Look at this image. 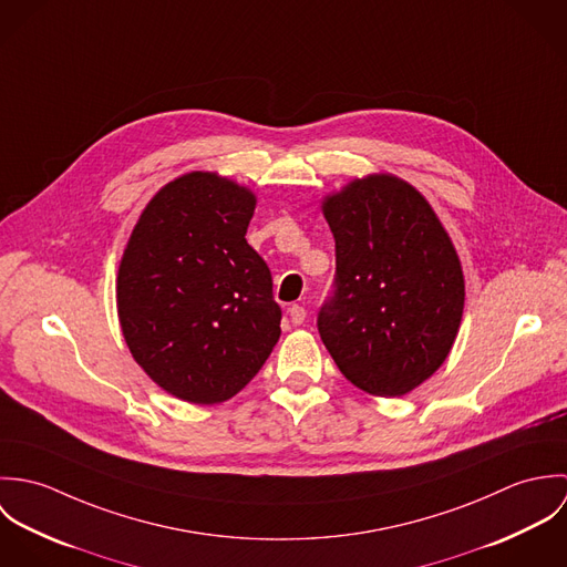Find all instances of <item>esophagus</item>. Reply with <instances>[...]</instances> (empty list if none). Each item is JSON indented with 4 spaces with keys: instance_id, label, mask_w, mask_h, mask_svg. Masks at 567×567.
I'll use <instances>...</instances> for the list:
<instances>
[{
    "instance_id": "esophagus-1",
    "label": "esophagus",
    "mask_w": 567,
    "mask_h": 567,
    "mask_svg": "<svg viewBox=\"0 0 567 567\" xmlns=\"http://www.w3.org/2000/svg\"><path fill=\"white\" fill-rule=\"evenodd\" d=\"M288 315H290V321H292L295 324H303L306 317H308L306 308H303V306H297V303L288 308Z\"/></svg>"
}]
</instances>
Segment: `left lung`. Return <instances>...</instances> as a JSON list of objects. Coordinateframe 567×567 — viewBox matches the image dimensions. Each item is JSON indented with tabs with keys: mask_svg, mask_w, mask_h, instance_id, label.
<instances>
[{
	"mask_svg": "<svg viewBox=\"0 0 567 567\" xmlns=\"http://www.w3.org/2000/svg\"><path fill=\"white\" fill-rule=\"evenodd\" d=\"M336 240V292L319 331L340 373L375 398H402L452 351L465 308L458 252L425 196L375 172L321 203Z\"/></svg>",
	"mask_w": 567,
	"mask_h": 567,
	"instance_id": "obj_1",
	"label": "left lung"
}]
</instances>
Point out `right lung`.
Masks as SVG:
<instances>
[{
    "instance_id": "add662e5",
    "label": "right lung",
    "mask_w": 567,
    "mask_h": 567,
    "mask_svg": "<svg viewBox=\"0 0 567 567\" xmlns=\"http://www.w3.org/2000/svg\"><path fill=\"white\" fill-rule=\"evenodd\" d=\"M255 205L246 185L194 169L148 200L126 243L115 281L122 336L176 400H231L279 340L270 270L244 238Z\"/></svg>"
}]
</instances>
